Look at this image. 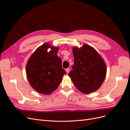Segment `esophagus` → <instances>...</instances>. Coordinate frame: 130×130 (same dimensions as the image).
I'll return each mask as SVG.
<instances>
[{
	"instance_id": "1",
	"label": "esophagus",
	"mask_w": 130,
	"mask_h": 130,
	"mask_svg": "<svg viewBox=\"0 0 130 130\" xmlns=\"http://www.w3.org/2000/svg\"><path fill=\"white\" fill-rule=\"evenodd\" d=\"M69 70H70L69 68H67V69H66V72L67 74H68L69 73Z\"/></svg>"
}]
</instances>
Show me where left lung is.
<instances>
[{"label": "left lung", "mask_w": 130, "mask_h": 130, "mask_svg": "<svg viewBox=\"0 0 130 130\" xmlns=\"http://www.w3.org/2000/svg\"><path fill=\"white\" fill-rule=\"evenodd\" d=\"M74 64L68 74L74 86L85 94L95 92L103 84L107 68L97 51L87 44L81 48L73 47Z\"/></svg>", "instance_id": "obj_1"}]
</instances>
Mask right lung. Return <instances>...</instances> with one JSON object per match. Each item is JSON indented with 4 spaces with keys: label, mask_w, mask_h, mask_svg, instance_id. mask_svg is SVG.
Here are the masks:
<instances>
[{
    "label": "right lung",
    "mask_w": 130,
    "mask_h": 130,
    "mask_svg": "<svg viewBox=\"0 0 130 130\" xmlns=\"http://www.w3.org/2000/svg\"><path fill=\"white\" fill-rule=\"evenodd\" d=\"M49 48L51 49L47 52ZM59 48L45 43L40 46L27 62L26 73L30 85L38 93L49 95L60 85L66 72L57 56Z\"/></svg>",
    "instance_id": "1"
}]
</instances>
